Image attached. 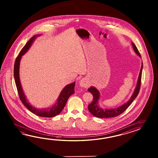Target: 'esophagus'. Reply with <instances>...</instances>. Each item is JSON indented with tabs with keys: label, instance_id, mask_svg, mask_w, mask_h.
I'll return each instance as SVG.
<instances>
[{
	"label": "esophagus",
	"instance_id": "esophagus-1",
	"mask_svg": "<svg viewBox=\"0 0 158 158\" xmlns=\"http://www.w3.org/2000/svg\"><path fill=\"white\" fill-rule=\"evenodd\" d=\"M80 86L81 87H87L89 86V84L87 83V81L85 79H82L80 81Z\"/></svg>",
	"mask_w": 158,
	"mask_h": 158
}]
</instances>
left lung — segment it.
<instances>
[{"mask_svg": "<svg viewBox=\"0 0 158 158\" xmlns=\"http://www.w3.org/2000/svg\"><path fill=\"white\" fill-rule=\"evenodd\" d=\"M131 45L133 46L134 52L136 53L138 56L141 57V55L139 54L137 48L135 46L134 43L132 42ZM142 68H143V63H142L141 70L139 72L136 87L134 89V92L132 94L131 97L127 103H125L124 104L121 105L118 107L110 108V109H107V108L103 109L101 108L99 104V101L101 97L99 91H98L97 89H96L94 86H91L89 89H88V91L93 95V100L90 104L88 106V110L90 111L91 114L97 118H109L118 116V115H120L123 112H124L128 108V107L131 104L133 101H134V99L137 97L138 94L139 93L140 86H141Z\"/></svg>", "mask_w": 158, "mask_h": 158, "instance_id": "1", "label": "left lung"}]
</instances>
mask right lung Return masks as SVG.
Returning a JSON list of instances; mask_svg holds the SVG:
<instances>
[{"label": "right lung", "instance_id": "add662e5", "mask_svg": "<svg viewBox=\"0 0 158 158\" xmlns=\"http://www.w3.org/2000/svg\"><path fill=\"white\" fill-rule=\"evenodd\" d=\"M40 35V34H37L31 37L29 41L25 45L23 49L21 50L19 55L16 57L15 65H14V78L16 85L17 87V91L19 95V97L21 101L24 104V106L32 113L36 114L38 116L44 117V118H52L59 114L61 111L63 110L68 99L71 95L74 93V86L76 82H74L72 84H69L64 87V89L61 90L59 96L57 98V101L56 103L51 106V107L45 108H37L31 105L29 101H27L25 94H24V91L21 86L20 76H19V71H20V64L21 57L24 54L29 50L31 44L36 39L37 37Z\"/></svg>", "mask_w": 158, "mask_h": 158}]
</instances>
